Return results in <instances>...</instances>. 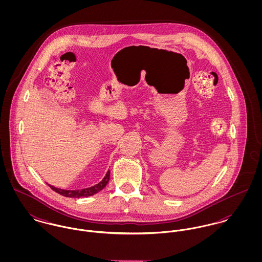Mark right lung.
Listing matches in <instances>:
<instances>
[{
  "label": "right lung",
  "instance_id": "right-lung-1",
  "mask_svg": "<svg viewBox=\"0 0 262 262\" xmlns=\"http://www.w3.org/2000/svg\"><path fill=\"white\" fill-rule=\"evenodd\" d=\"M109 180H110V170L107 171V173H106L105 178L102 180V182H100L99 184H97L93 187H86V188H82V189H76V190L61 189V188L52 187V186H49V187H51L54 191H56L57 193L61 194V195L78 199V198H83V196H90V195H93V194L99 192L100 190H102L104 187L107 186V184L109 183Z\"/></svg>",
  "mask_w": 262,
  "mask_h": 262
}]
</instances>
